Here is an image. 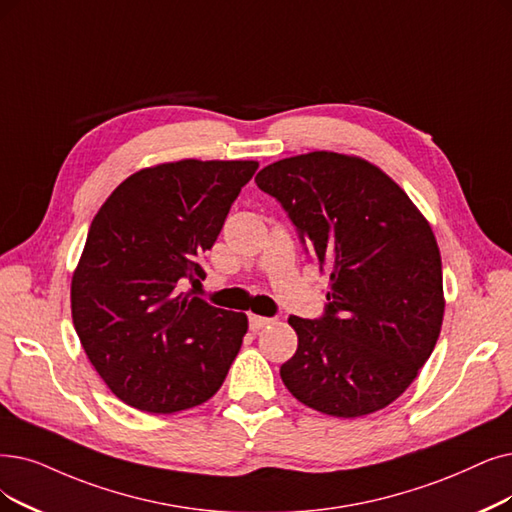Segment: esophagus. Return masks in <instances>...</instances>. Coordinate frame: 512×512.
<instances>
[{
	"mask_svg": "<svg viewBox=\"0 0 512 512\" xmlns=\"http://www.w3.org/2000/svg\"><path fill=\"white\" fill-rule=\"evenodd\" d=\"M248 321H250V327H252V330H260V327L269 325L273 319H269V317H262V315H250V317H248Z\"/></svg>",
	"mask_w": 512,
	"mask_h": 512,
	"instance_id": "1",
	"label": "esophagus"
}]
</instances>
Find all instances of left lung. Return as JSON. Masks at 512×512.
I'll return each instance as SVG.
<instances>
[{
  "mask_svg": "<svg viewBox=\"0 0 512 512\" xmlns=\"http://www.w3.org/2000/svg\"><path fill=\"white\" fill-rule=\"evenodd\" d=\"M304 252L330 269L323 315H290L298 349L281 380L336 418L382 410L431 357L443 323L435 235L395 182L359 157L315 151L258 172Z\"/></svg>",
  "mask_w": 512,
  "mask_h": 512,
  "instance_id": "8db88e82",
  "label": "left lung"
}]
</instances>
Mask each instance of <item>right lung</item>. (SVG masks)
Segmentation results:
<instances>
[{"label": "right lung", "instance_id": "right-lung-1", "mask_svg": "<svg viewBox=\"0 0 512 512\" xmlns=\"http://www.w3.org/2000/svg\"><path fill=\"white\" fill-rule=\"evenodd\" d=\"M256 161L185 159L140 170L102 203L71 281V313L98 376L124 403L172 414L208 401L248 317L182 285L201 267Z\"/></svg>", "mask_w": 512, "mask_h": 512}]
</instances>
